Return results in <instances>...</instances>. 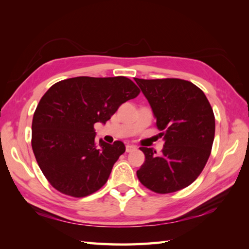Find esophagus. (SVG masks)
I'll use <instances>...</instances> for the list:
<instances>
[{
  "label": "esophagus",
  "mask_w": 249,
  "mask_h": 249,
  "mask_svg": "<svg viewBox=\"0 0 249 249\" xmlns=\"http://www.w3.org/2000/svg\"><path fill=\"white\" fill-rule=\"evenodd\" d=\"M135 149H136L135 145H131V144H127V145H126V152H127V153L131 152V151L135 150Z\"/></svg>",
  "instance_id": "34e87169"
}]
</instances>
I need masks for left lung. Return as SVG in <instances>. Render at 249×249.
I'll return each instance as SVG.
<instances>
[{"instance_id": "left-lung-1", "label": "left lung", "mask_w": 249, "mask_h": 249, "mask_svg": "<svg viewBox=\"0 0 249 249\" xmlns=\"http://www.w3.org/2000/svg\"><path fill=\"white\" fill-rule=\"evenodd\" d=\"M156 118L165 144L161 154L141 146L145 160L137 171L141 184L157 194L189 186L208 161L215 116L208 98L194 83L177 78H135Z\"/></svg>"}]
</instances>
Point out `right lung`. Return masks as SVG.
Listing matches in <instances>:
<instances>
[{
    "label": "right lung",
    "mask_w": 249,
    "mask_h": 249,
    "mask_svg": "<svg viewBox=\"0 0 249 249\" xmlns=\"http://www.w3.org/2000/svg\"><path fill=\"white\" fill-rule=\"evenodd\" d=\"M139 93L123 76L70 78L45 93L32 122V149L52 187L82 198L104 186L125 145L122 141L97 143L94 125L106 123Z\"/></svg>",
    "instance_id": "1"
}]
</instances>
